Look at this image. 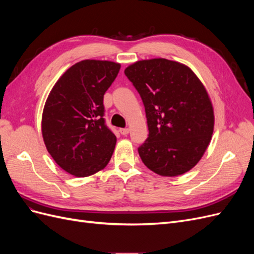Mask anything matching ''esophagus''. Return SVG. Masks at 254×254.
<instances>
[{
	"instance_id": "1",
	"label": "esophagus",
	"mask_w": 254,
	"mask_h": 254,
	"mask_svg": "<svg viewBox=\"0 0 254 254\" xmlns=\"http://www.w3.org/2000/svg\"><path fill=\"white\" fill-rule=\"evenodd\" d=\"M120 132H121V134H123V135H127V134L129 133V129H128V128H121V129H120Z\"/></svg>"
}]
</instances>
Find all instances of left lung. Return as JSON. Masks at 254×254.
<instances>
[{"label":"left lung","mask_w":254,"mask_h":254,"mask_svg":"<svg viewBox=\"0 0 254 254\" xmlns=\"http://www.w3.org/2000/svg\"><path fill=\"white\" fill-rule=\"evenodd\" d=\"M145 107L148 137L137 148L143 163L161 176L191 170L209 145L214 112L201 81L187 65L156 58L125 70Z\"/></svg>","instance_id":"obj_1"}]
</instances>
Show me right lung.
<instances>
[{"mask_svg": "<svg viewBox=\"0 0 254 254\" xmlns=\"http://www.w3.org/2000/svg\"><path fill=\"white\" fill-rule=\"evenodd\" d=\"M121 64L82 60L53 87L42 114L44 144L55 162L75 177H88L109 163L117 136L104 119V94Z\"/></svg>", "mask_w": 254, "mask_h": 254, "instance_id": "right-lung-1", "label": "right lung"}]
</instances>
